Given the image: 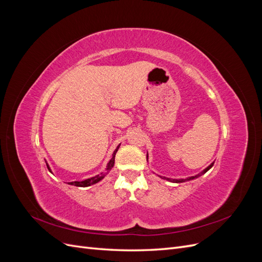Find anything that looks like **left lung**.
Wrapping results in <instances>:
<instances>
[{
	"mask_svg": "<svg viewBox=\"0 0 262 262\" xmlns=\"http://www.w3.org/2000/svg\"><path fill=\"white\" fill-rule=\"evenodd\" d=\"M213 164L214 163H212L210 166H208L207 168H205L201 173H199V175H196V176H192V177H189V178H186V179H170V178H166V177H163L164 179H166V180H168V181H171V182H185V181H188V180H192V179H194V178H198L199 176H201V175H203V173H205L207 172L212 166H213Z\"/></svg>",
	"mask_w": 262,
	"mask_h": 262,
	"instance_id": "left-lung-1",
	"label": "left lung"
}]
</instances>
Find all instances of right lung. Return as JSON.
<instances>
[{
  "mask_svg": "<svg viewBox=\"0 0 262 262\" xmlns=\"http://www.w3.org/2000/svg\"><path fill=\"white\" fill-rule=\"evenodd\" d=\"M119 146H120V145H119ZM119 146L115 149V152H114V154H113V158L109 161L105 172H100V175H97V176L89 178V179H85V180H83V181H72V182H69V185H73V186H76V187H89V186L97 184V182L100 181L102 178H104V177L107 175V173H108V171L114 167V165H115V157H116V153H117V150H118ZM47 167H48V169L51 171V169H50L48 164H47Z\"/></svg>",
  "mask_w": 262,
  "mask_h": 262,
  "instance_id": "right-lung-1",
  "label": "right lung"
}]
</instances>
